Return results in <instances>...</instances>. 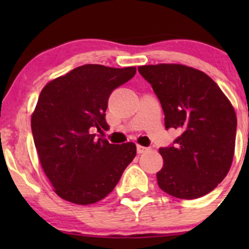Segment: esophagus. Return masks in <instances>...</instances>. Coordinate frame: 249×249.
Returning a JSON list of instances; mask_svg holds the SVG:
<instances>
[{
    "label": "esophagus",
    "instance_id": "34e87169",
    "mask_svg": "<svg viewBox=\"0 0 249 249\" xmlns=\"http://www.w3.org/2000/svg\"><path fill=\"white\" fill-rule=\"evenodd\" d=\"M148 150H150L149 147H143V145L137 144V153H139V154H142V153L148 152Z\"/></svg>",
    "mask_w": 249,
    "mask_h": 249
}]
</instances>
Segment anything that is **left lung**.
<instances>
[{
  "mask_svg": "<svg viewBox=\"0 0 249 249\" xmlns=\"http://www.w3.org/2000/svg\"><path fill=\"white\" fill-rule=\"evenodd\" d=\"M152 85L165 114V127L180 132L159 148L164 166L160 189L192 200L212 192L225 178L235 150V110L217 83L199 70L175 64L139 67Z\"/></svg>",
  "mask_w": 249,
  "mask_h": 249,
  "instance_id": "obj_1",
  "label": "left lung"
}]
</instances>
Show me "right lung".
Here are the masks:
<instances>
[{
	"instance_id": "1",
	"label": "right lung",
	"mask_w": 249,
	"mask_h": 249,
	"mask_svg": "<svg viewBox=\"0 0 249 249\" xmlns=\"http://www.w3.org/2000/svg\"><path fill=\"white\" fill-rule=\"evenodd\" d=\"M136 67L83 65L48 83L31 118L35 145L55 193L70 202L90 205L114 189L136 157L132 142L112 144L92 130H108L109 95L131 79Z\"/></svg>"
}]
</instances>
